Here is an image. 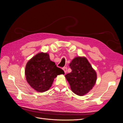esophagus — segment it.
Returning <instances> with one entry per match:
<instances>
[{"mask_svg":"<svg viewBox=\"0 0 123 123\" xmlns=\"http://www.w3.org/2000/svg\"><path fill=\"white\" fill-rule=\"evenodd\" d=\"M62 69L63 70L64 72H65V73L66 74L67 73V67H63L62 68Z\"/></svg>","mask_w":123,"mask_h":123,"instance_id":"34e87169","label":"esophagus"}]
</instances>
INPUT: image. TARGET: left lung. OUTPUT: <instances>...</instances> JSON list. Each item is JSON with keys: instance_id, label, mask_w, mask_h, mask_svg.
<instances>
[{"instance_id": "obj_1", "label": "left lung", "mask_w": 123, "mask_h": 123, "mask_svg": "<svg viewBox=\"0 0 123 123\" xmlns=\"http://www.w3.org/2000/svg\"><path fill=\"white\" fill-rule=\"evenodd\" d=\"M72 72L65 75L73 92L80 96L88 93L96 83L95 70L85 56H76L69 63Z\"/></svg>"}]
</instances>
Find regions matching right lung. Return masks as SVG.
<instances>
[{"instance_id":"add662e5","label":"right lung","mask_w":123,"mask_h":123,"mask_svg":"<svg viewBox=\"0 0 123 123\" xmlns=\"http://www.w3.org/2000/svg\"><path fill=\"white\" fill-rule=\"evenodd\" d=\"M63 71L50 61L49 54L41 52L27 62L25 75L27 83L34 90L42 92L49 89L54 79Z\"/></svg>"}]
</instances>
